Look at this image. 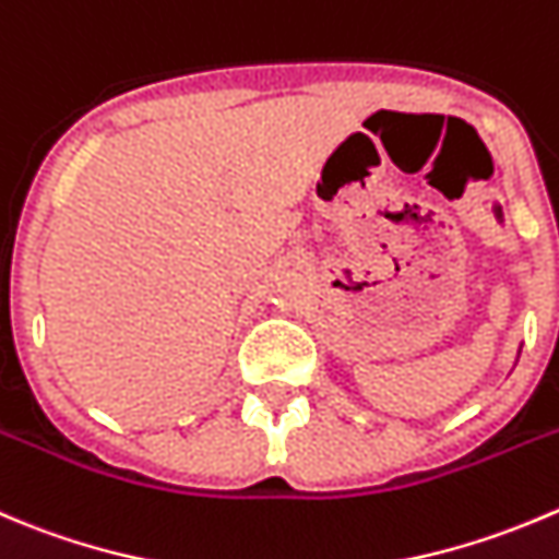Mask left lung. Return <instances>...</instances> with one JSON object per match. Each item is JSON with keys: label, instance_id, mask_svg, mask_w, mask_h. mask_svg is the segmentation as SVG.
I'll return each mask as SVG.
<instances>
[{"label": "left lung", "instance_id": "1", "mask_svg": "<svg viewBox=\"0 0 559 559\" xmlns=\"http://www.w3.org/2000/svg\"><path fill=\"white\" fill-rule=\"evenodd\" d=\"M495 210H497V218H500V224H502V207H500V202H495ZM522 352V349H519ZM519 352H516V360H519Z\"/></svg>", "mask_w": 559, "mask_h": 559}]
</instances>
